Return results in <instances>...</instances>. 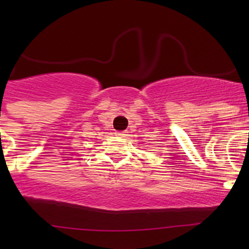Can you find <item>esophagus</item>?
<instances>
[{"label": "esophagus", "instance_id": "obj_1", "mask_svg": "<svg viewBox=\"0 0 249 249\" xmlns=\"http://www.w3.org/2000/svg\"><path fill=\"white\" fill-rule=\"evenodd\" d=\"M117 136L125 137V136H127V132H126V131H122V132H117Z\"/></svg>", "mask_w": 249, "mask_h": 249}]
</instances>
